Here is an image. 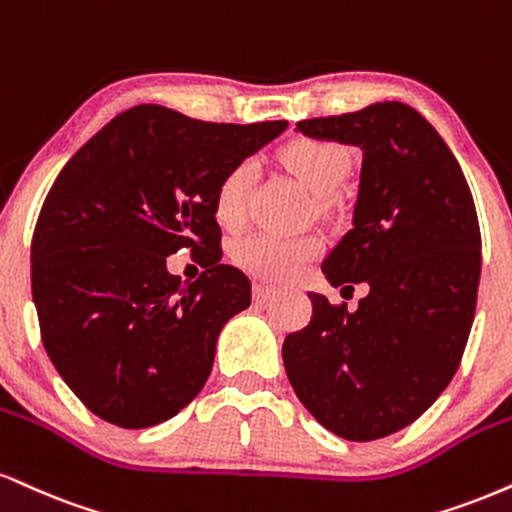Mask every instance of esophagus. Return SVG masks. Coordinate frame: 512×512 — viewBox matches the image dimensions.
I'll return each instance as SVG.
<instances>
[{"label":"esophagus","mask_w":512,"mask_h":512,"mask_svg":"<svg viewBox=\"0 0 512 512\" xmlns=\"http://www.w3.org/2000/svg\"><path fill=\"white\" fill-rule=\"evenodd\" d=\"M276 293H279L276 288L264 286V283H255V286H252V300H255V303H260V305L267 303V300H272Z\"/></svg>","instance_id":"34e87169"}]
</instances>
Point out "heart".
Segmentation results:
<instances>
[{"label": "heart", "mask_w": 512, "mask_h": 512, "mask_svg": "<svg viewBox=\"0 0 512 512\" xmlns=\"http://www.w3.org/2000/svg\"><path fill=\"white\" fill-rule=\"evenodd\" d=\"M283 162L312 193L324 195L346 176L348 152L346 147L331 143V140L300 138L283 150ZM255 178L257 159L252 157L240 159L221 178L217 197H214V212H217L221 226L236 229L243 224ZM319 250H322V243L315 236L283 238L276 233H252L233 248V260L252 274L286 279V276L298 274L310 260H315Z\"/></svg>", "instance_id": "1"}]
</instances>
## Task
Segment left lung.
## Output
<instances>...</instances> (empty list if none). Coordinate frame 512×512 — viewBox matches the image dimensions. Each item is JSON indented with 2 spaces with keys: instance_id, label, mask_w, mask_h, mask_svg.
I'll list each match as a JSON object with an SVG mask.
<instances>
[{
  "instance_id": "left-lung-1",
  "label": "left lung",
  "mask_w": 512,
  "mask_h": 512,
  "mask_svg": "<svg viewBox=\"0 0 512 512\" xmlns=\"http://www.w3.org/2000/svg\"><path fill=\"white\" fill-rule=\"evenodd\" d=\"M295 131L362 150L353 229L322 272L369 293L355 312L307 293L312 319L286 336L283 367L329 432L384 439L432 408L458 372L482 272L477 209L458 159L408 104L377 102Z\"/></svg>"
}]
</instances>
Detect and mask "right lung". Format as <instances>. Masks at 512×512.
Returning a JSON list of instances; mask_svg holds the SVG:
<instances>
[{"label":"right lung","mask_w":512,"mask_h":512,"mask_svg":"<svg viewBox=\"0 0 512 512\" xmlns=\"http://www.w3.org/2000/svg\"><path fill=\"white\" fill-rule=\"evenodd\" d=\"M288 121L207 123L138 104L114 116L49 188L30 245L45 350L90 412L155 427L200 393L219 331L250 307V281L221 264L214 197L240 159ZM190 247L193 284L165 269Z\"/></svg>","instance_id":"obj_1"}]
</instances>
